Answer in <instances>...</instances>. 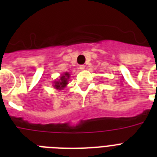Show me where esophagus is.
Wrapping results in <instances>:
<instances>
[{
    "label": "esophagus",
    "mask_w": 157,
    "mask_h": 157,
    "mask_svg": "<svg viewBox=\"0 0 157 157\" xmlns=\"http://www.w3.org/2000/svg\"><path fill=\"white\" fill-rule=\"evenodd\" d=\"M85 67H86V66H85V65H80V67H79L80 70H84V69H85Z\"/></svg>",
    "instance_id": "34e87169"
}]
</instances>
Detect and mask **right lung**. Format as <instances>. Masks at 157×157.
<instances>
[{"label":"right lung","mask_w":157,"mask_h":157,"mask_svg":"<svg viewBox=\"0 0 157 157\" xmlns=\"http://www.w3.org/2000/svg\"><path fill=\"white\" fill-rule=\"evenodd\" d=\"M69 74L65 73L63 76H61L60 78V81H56L55 82V85H54V87L56 89H62L64 88L65 86H67V79L69 78Z\"/></svg>","instance_id":"obj_1"}]
</instances>
